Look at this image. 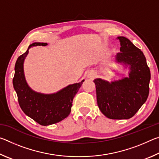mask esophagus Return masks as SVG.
<instances>
[{
    "instance_id": "esophagus-1",
    "label": "esophagus",
    "mask_w": 159,
    "mask_h": 159,
    "mask_svg": "<svg viewBox=\"0 0 159 159\" xmlns=\"http://www.w3.org/2000/svg\"><path fill=\"white\" fill-rule=\"evenodd\" d=\"M93 76H94L93 74H90V76H89V77H90V78H93Z\"/></svg>"
}]
</instances>
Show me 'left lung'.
Returning <instances> with one entry per match:
<instances>
[{
	"instance_id": "8db88e82",
	"label": "left lung",
	"mask_w": 159,
	"mask_h": 159,
	"mask_svg": "<svg viewBox=\"0 0 159 159\" xmlns=\"http://www.w3.org/2000/svg\"><path fill=\"white\" fill-rule=\"evenodd\" d=\"M120 52L117 62L130 66L128 78L109 83L100 79L94 80L97 101L101 112L111 119H128L140 109L149 93L150 69L142 51L130 40L118 36Z\"/></svg>"
}]
</instances>
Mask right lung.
<instances>
[{"instance_id": "obj_1", "label": "right lung", "mask_w": 159, "mask_h": 159, "mask_svg": "<svg viewBox=\"0 0 159 159\" xmlns=\"http://www.w3.org/2000/svg\"><path fill=\"white\" fill-rule=\"evenodd\" d=\"M46 43H34L17 58L15 66L13 86L17 93L19 104L24 113L41 125H49L61 121L71 111L73 99L84 80L69 85L58 93L51 95L35 93L29 87L24 74L23 64L29 48L47 45Z\"/></svg>"}]
</instances>
